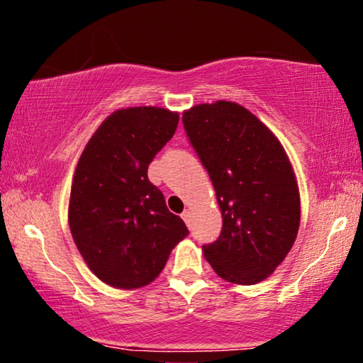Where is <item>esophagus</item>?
Returning a JSON list of instances; mask_svg holds the SVG:
<instances>
[{
    "label": "esophagus",
    "instance_id": "34e87169",
    "mask_svg": "<svg viewBox=\"0 0 363 363\" xmlns=\"http://www.w3.org/2000/svg\"><path fill=\"white\" fill-rule=\"evenodd\" d=\"M182 219L183 220H185V224L189 227V225H191V213H189V211L188 209H185V211H183V214H182Z\"/></svg>",
    "mask_w": 363,
    "mask_h": 363
}]
</instances>
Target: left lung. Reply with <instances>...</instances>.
<instances>
[{"mask_svg": "<svg viewBox=\"0 0 363 363\" xmlns=\"http://www.w3.org/2000/svg\"><path fill=\"white\" fill-rule=\"evenodd\" d=\"M182 121L222 213L220 235L203 245L204 258L228 282L263 281L291 252L300 224L298 186L286 150L233 102L196 105Z\"/></svg>", "mask_w": 363, "mask_h": 363, "instance_id": "left-lung-1", "label": "left lung"}]
</instances>
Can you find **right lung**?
Returning a JSON list of instances; mask_svg holds the SVG:
<instances>
[{
  "label": "right lung",
  "mask_w": 363,
  "mask_h": 363,
  "mask_svg": "<svg viewBox=\"0 0 363 363\" xmlns=\"http://www.w3.org/2000/svg\"><path fill=\"white\" fill-rule=\"evenodd\" d=\"M178 120V113L165 108L116 110L77 162L69 228L87 266L111 287L152 282L189 233L147 178L149 164L174 138Z\"/></svg>",
  "instance_id": "1"
}]
</instances>
